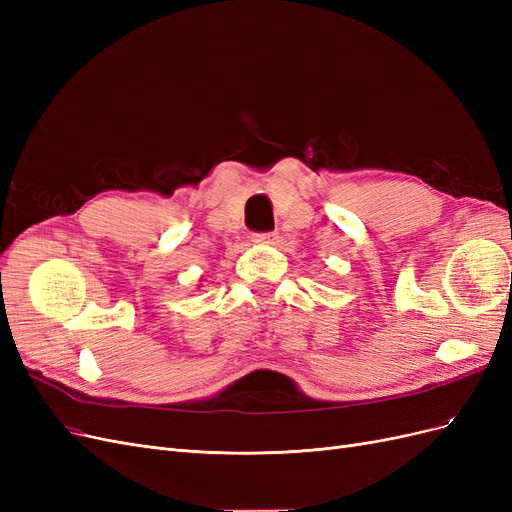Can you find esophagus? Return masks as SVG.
Segmentation results:
<instances>
[{
  "mask_svg": "<svg viewBox=\"0 0 512 512\" xmlns=\"http://www.w3.org/2000/svg\"><path fill=\"white\" fill-rule=\"evenodd\" d=\"M277 232H254L252 241L254 243H275Z\"/></svg>",
  "mask_w": 512,
  "mask_h": 512,
  "instance_id": "esophagus-1",
  "label": "esophagus"
}]
</instances>
